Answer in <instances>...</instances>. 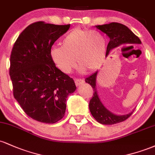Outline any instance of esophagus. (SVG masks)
Here are the masks:
<instances>
[{"instance_id":"34e87169","label":"esophagus","mask_w":155,"mask_h":155,"mask_svg":"<svg viewBox=\"0 0 155 155\" xmlns=\"http://www.w3.org/2000/svg\"><path fill=\"white\" fill-rule=\"evenodd\" d=\"M84 82V80L81 79H75V84L76 86H79L80 84H83Z\"/></svg>"}]
</instances>
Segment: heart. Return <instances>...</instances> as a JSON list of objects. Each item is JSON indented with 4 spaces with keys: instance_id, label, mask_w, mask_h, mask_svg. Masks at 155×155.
I'll return each instance as SVG.
<instances>
[{
    "instance_id": "heart-1",
    "label": "heart",
    "mask_w": 155,
    "mask_h": 155,
    "mask_svg": "<svg viewBox=\"0 0 155 155\" xmlns=\"http://www.w3.org/2000/svg\"><path fill=\"white\" fill-rule=\"evenodd\" d=\"M106 48V40L99 32L75 28L63 38L61 47L51 48L50 55L56 66L65 74L71 71L76 63L81 71L91 72L102 65Z\"/></svg>"
}]
</instances>
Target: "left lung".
<instances>
[{
	"label": "left lung",
	"mask_w": 155,
	"mask_h": 155,
	"mask_svg": "<svg viewBox=\"0 0 155 155\" xmlns=\"http://www.w3.org/2000/svg\"><path fill=\"white\" fill-rule=\"evenodd\" d=\"M96 28L104 32L109 37L110 41L108 42L106 55L109 53L111 49L119 47L122 44H141V41L137 35L133 33L127 26L118 22H111L109 24L97 25ZM97 71L92 74L91 76L85 79V81L91 85L93 88V95L90 99L89 108L92 117L99 123L103 124H114L123 122L128 119L133 112L126 115H116L105 108L101 101L99 99L96 91V76Z\"/></svg>",
	"instance_id": "8db88e82"
}]
</instances>
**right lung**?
<instances>
[{
    "mask_svg": "<svg viewBox=\"0 0 155 155\" xmlns=\"http://www.w3.org/2000/svg\"><path fill=\"white\" fill-rule=\"evenodd\" d=\"M70 25L32 23L12 48L9 75L14 97L25 113L38 122L53 124L61 120L68 95L76 89L72 78L56 67L50 55L52 45Z\"/></svg>",
    "mask_w": 155,
    "mask_h": 155,
    "instance_id": "add662e5",
    "label": "right lung"
}]
</instances>
